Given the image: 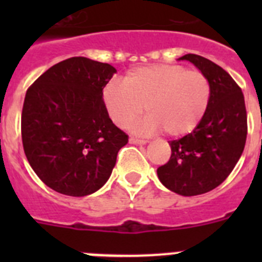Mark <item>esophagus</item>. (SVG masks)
Listing matches in <instances>:
<instances>
[{"label":"esophagus","instance_id":"esophagus-1","mask_svg":"<svg viewBox=\"0 0 262 262\" xmlns=\"http://www.w3.org/2000/svg\"><path fill=\"white\" fill-rule=\"evenodd\" d=\"M129 143H131V144H145V143L148 142L144 140V139H138L135 138V136H131V138H129Z\"/></svg>","mask_w":262,"mask_h":262}]
</instances>
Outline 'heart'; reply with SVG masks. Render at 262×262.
<instances>
[{
  "label": "heart",
  "mask_w": 262,
  "mask_h": 262,
  "mask_svg": "<svg viewBox=\"0 0 262 262\" xmlns=\"http://www.w3.org/2000/svg\"><path fill=\"white\" fill-rule=\"evenodd\" d=\"M211 86L201 71H187L176 64H156L131 69L123 82L110 81L102 99L111 120L127 128L143 114L148 117L138 126L140 133L163 128L169 136L190 133L205 117Z\"/></svg>",
  "instance_id": "1"
}]
</instances>
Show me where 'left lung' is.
<instances>
[{
	"label": "left lung",
	"instance_id": "obj_1",
	"mask_svg": "<svg viewBox=\"0 0 262 262\" xmlns=\"http://www.w3.org/2000/svg\"><path fill=\"white\" fill-rule=\"evenodd\" d=\"M180 60L193 62L207 77L211 97L198 126L169 142L172 155L157 176L169 190L191 196L212 190L230 176L244 151L248 126L242 89L222 67L194 53Z\"/></svg>",
	"mask_w": 262,
	"mask_h": 262
}]
</instances>
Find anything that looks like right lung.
<instances>
[{"label":"right lung","mask_w":262,"mask_h":262,"mask_svg":"<svg viewBox=\"0 0 262 262\" xmlns=\"http://www.w3.org/2000/svg\"><path fill=\"white\" fill-rule=\"evenodd\" d=\"M117 69L71 57L51 67L27 89L23 149L41 181L64 195L84 196L106 184L128 136L108 117L102 90Z\"/></svg>","instance_id":"1"}]
</instances>
